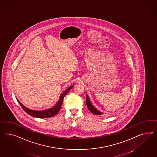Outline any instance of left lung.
<instances>
[{
	"label": "left lung",
	"mask_w": 157,
	"mask_h": 157,
	"mask_svg": "<svg viewBox=\"0 0 157 157\" xmlns=\"http://www.w3.org/2000/svg\"><path fill=\"white\" fill-rule=\"evenodd\" d=\"M86 102L87 108L89 109L92 113L96 114V115L102 114V113L101 112H100V111H98L97 109H95V108L93 106V105H92V104H91L90 100H89V97L87 95H86Z\"/></svg>",
	"instance_id": "obj_1"
}]
</instances>
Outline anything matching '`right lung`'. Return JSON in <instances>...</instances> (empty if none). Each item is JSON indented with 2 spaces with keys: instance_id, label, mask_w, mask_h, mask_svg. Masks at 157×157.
<instances>
[{
  "instance_id": "add662e5",
  "label": "right lung",
  "mask_w": 157,
  "mask_h": 157,
  "mask_svg": "<svg viewBox=\"0 0 157 157\" xmlns=\"http://www.w3.org/2000/svg\"><path fill=\"white\" fill-rule=\"evenodd\" d=\"M73 87V86L70 87L68 89H67L66 90L64 91L63 93H62L60 97V99L59 101L57 102V104L55 106H53L52 108L49 109L45 110H41V111H37V110H30L26 108L25 106L22 104L18 100V102L19 103L21 106L22 108V109L28 113V114L32 116L35 117H38V118H48V117H51L54 116H55L57 114V113L59 112V110L61 108L63 102V99L64 96L66 95L68 93V91L71 89Z\"/></svg>"
}]
</instances>
